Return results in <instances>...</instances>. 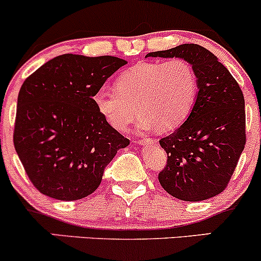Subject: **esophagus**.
<instances>
[{
	"mask_svg": "<svg viewBox=\"0 0 261 261\" xmlns=\"http://www.w3.org/2000/svg\"><path fill=\"white\" fill-rule=\"evenodd\" d=\"M137 144L143 147H149V146H153V144H155V139H152V138L139 139V141H137Z\"/></svg>",
	"mask_w": 261,
	"mask_h": 261,
	"instance_id": "esophagus-1",
	"label": "esophagus"
}]
</instances>
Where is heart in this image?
I'll return each instance as SVG.
<instances>
[{"label":"heart","instance_id":"1","mask_svg":"<svg viewBox=\"0 0 261 261\" xmlns=\"http://www.w3.org/2000/svg\"><path fill=\"white\" fill-rule=\"evenodd\" d=\"M198 82L195 69L184 59L141 61L118 77L117 90L99 88L93 103L99 114L117 130H125L139 112L137 128L158 127L172 132L181 127L195 107Z\"/></svg>","mask_w":261,"mask_h":261}]
</instances>
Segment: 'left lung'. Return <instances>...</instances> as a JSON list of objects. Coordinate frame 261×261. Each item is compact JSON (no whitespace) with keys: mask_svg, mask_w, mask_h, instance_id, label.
Wrapping results in <instances>:
<instances>
[{"mask_svg":"<svg viewBox=\"0 0 261 261\" xmlns=\"http://www.w3.org/2000/svg\"><path fill=\"white\" fill-rule=\"evenodd\" d=\"M146 58H178L197 75L195 107L186 122L160 141L168 154L158 176L166 192L197 202L219 195L230 181L245 147V100L230 71L205 47L184 44L147 54Z\"/></svg>","mask_w":261,"mask_h":261,"instance_id":"left-lung-1","label":"left lung"}]
</instances>
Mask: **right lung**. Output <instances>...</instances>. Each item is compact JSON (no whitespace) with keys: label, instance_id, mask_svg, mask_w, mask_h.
<instances>
[{"label":"right lung","instance_id":"add662e5","mask_svg":"<svg viewBox=\"0 0 261 261\" xmlns=\"http://www.w3.org/2000/svg\"><path fill=\"white\" fill-rule=\"evenodd\" d=\"M127 61L64 54L23 82L13 144L34 186L60 201L91 195L129 139L99 114L93 94Z\"/></svg>","mask_w":261,"mask_h":261}]
</instances>
